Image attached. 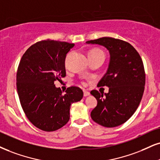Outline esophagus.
<instances>
[{
	"label": "esophagus",
	"instance_id": "1",
	"mask_svg": "<svg viewBox=\"0 0 160 160\" xmlns=\"http://www.w3.org/2000/svg\"><path fill=\"white\" fill-rule=\"evenodd\" d=\"M90 96V92L87 90H84V96Z\"/></svg>",
	"mask_w": 160,
	"mask_h": 160
}]
</instances>
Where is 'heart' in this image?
<instances>
[{
  "instance_id": "1",
  "label": "heart",
  "mask_w": 160,
  "mask_h": 160,
  "mask_svg": "<svg viewBox=\"0 0 160 160\" xmlns=\"http://www.w3.org/2000/svg\"><path fill=\"white\" fill-rule=\"evenodd\" d=\"M100 54H104L103 51L99 50V49H97V48H95V49H92V50H90L89 51V52H88V56H96V55H100Z\"/></svg>"
}]
</instances>
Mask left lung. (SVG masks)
<instances>
[{
  "label": "left lung",
  "mask_w": 160,
  "mask_h": 160,
  "mask_svg": "<svg viewBox=\"0 0 160 160\" xmlns=\"http://www.w3.org/2000/svg\"><path fill=\"white\" fill-rule=\"evenodd\" d=\"M86 43L103 46L110 53L108 70L98 83L108 87L109 91L104 95L96 90L90 92L97 100L90 116L104 127L119 126L135 113L142 98L145 84L142 60L134 47L120 39L103 37Z\"/></svg>",
  "instance_id": "obj_1"
}]
</instances>
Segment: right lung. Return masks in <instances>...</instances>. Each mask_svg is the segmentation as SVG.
I'll return each mask as SVG.
<instances>
[{
    "label": "right lung",
    "instance_id": "right-lung-1",
    "mask_svg": "<svg viewBox=\"0 0 160 160\" xmlns=\"http://www.w3.org/2000/svg\"><path fill=\"white\" fill-rule=\"evenodd\" d=\"M74 44L47 40L27 49L17 71V90L27 117L35 127L55 131L68 123L70 105L79 102L83 91L70 87L63 94L54 82L66 76L65 58Z\"/></svg>",
    "mask_w": 160,
    "mask_h": 160
}]
</instances>
